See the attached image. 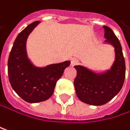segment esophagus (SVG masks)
I'll use <instances>...</instances> for the list:
<instances>
[{"label":"esophagus","instance_id":"obj_1","mask_svg":"<svg viewBox=\"0 0 130 130\" xmlns=\"http://www.w3.org/2000/svg\"><path fill=\"white\" fill-rule=\"evenodd\" d=\"M78 63H79L78 60L74 58V59H72V61H71V66H77V64H78Z\"/></svg>","mask_w":130,"mask_h":130}]
</instances>
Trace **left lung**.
Instances as JSON below:
<instances>
[{"label":"left lung","mask_w":130,"mask_h":130,"mask_svg":"<svg viewBox=\"0 0 130 130\" xmlns=\"http://www.w3.org/2000/svg\"><path fill=\"white\" fill-rule=\"evenodd\" d=\"M105 42L115 50V61L110 70L95 73L88 69L75 66L77 76L74 85L77 97L85 104L100 106L112 100L121 90L125 80L126 66L122 46L113 30L104 26Z\"/></svg>","instance_id":"obj_1"}]
</instances>
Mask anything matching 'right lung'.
<instances>
[{
	"mask_svg": "<svg viewBox=\"0 0 130 130\" xmlns=\"http://www.w3.org/2000/svg\"><path fill=\"white\" fill-rule=\"evenodd\" d=\"M39 23L35 21L28 25L16 38L10 52L7 69L12 88L25 101L38 103L46 101L53 94L57 81L70 66V61L36 67L28 58L26 39Z\"/></svg>",
	"mask_w": 130,
	"mask_h": 130,
	"instance_id": "add662e5",
	"label": "right lung"
}]
</instances>
